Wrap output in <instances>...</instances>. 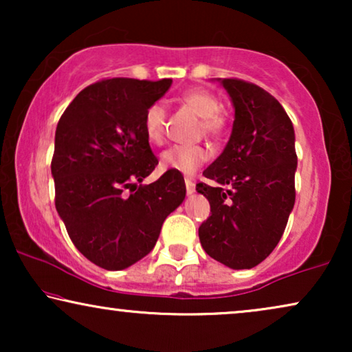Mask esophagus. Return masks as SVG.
I'll list each match as a JSON object with an SVG mask.
<instances>
[{
    "label": "esophagus",
    "mask_w": 352,
    "mask_h": 352,
    "mask_svg": "<svg viewBox=\"0 0 352 352\" xmlns=\"http://www.w3.org/2000/svg\"><path fill=\"white\" fill-rule=\"evenodd\" d=\"M186 190H187V194H192V192L195 190V184L190 177H186Z\"/></svg>",
    "instance_id": "esophagus-1"
}]
</instances>
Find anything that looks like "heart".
<instances>
[{
    "label": "heart",
    "instance_id": "obj_1",
    "mask_svg": "<svg viewBox=\"0 0 352 352\" xmlns=\"http://www.w3.org/2000/svg\"><path fill=\"white\" fill-rule=\"evenodd\" d=\"M179 102L184 107L195 112L200 120V133L218 139L228 129V117L223 112V102L213 91L205 88L186 89L179 96ZM168 124V112L162 104H152L144 115V131L152 144L165 141ZM210 152L205 146H173L162 153V168L165 170L181 171L184 175H192L208 160Z\"/></svg>",
    "mask_w": 352,
    "mask_h": 352
}]
</instances>
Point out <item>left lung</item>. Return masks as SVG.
Wrapping results in <instances>:
<instances>
[{
	"label": "left lung",
	"instance_id": "obj_1",
	"mask_svg": "<svg viewBox=\"0 0 352 352\" xmlns=\"http://www.w3.org/2000/svg\"><path fill=\"white\" fill-rule=\"evenodd\" d=\"M235 107L224 152L204 171L197 190L211 213L200 243L216 261L252 269L277 247L295 205V129L280 102L258 85L223 78Z\"/></svg>",
	"mask_w": 352,
	"mask_h": 352
}]
</instances>
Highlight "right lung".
Returning <instances> with one entry per match:
<instances>
[{
	"mask_svg": "<svg viewBox=\"0 0 352 352\" xmlns=\"http://www.w3.org/2000/svg\"><path fill=\"white\" fill-rule=\"evenodd\" d=\"M170 86V78H104L80 91L57 123L56 210L78 252L107 271L151 253L186 197L181 171L141 184L158 165L144 115Z\"/></svg>",
	"mask_w": 352,
	"mask_h": 352,
	"instance_id": "add662e5",
	"label": "right lung"
}]
</instances>
